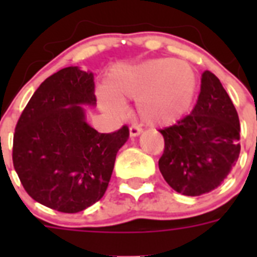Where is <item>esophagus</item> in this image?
I'll list each match as a JSON object with an SVG mask.
<instances>
[{"instance_id": "obj_1", "label": "esophagus", "mask_w": 257, "mask_h": 257, "mask_svg": "<svg viewBox=\"0 0 257 257\" xmlns=\"http://www.w3.org/2000/svg\"><path fill=\"white\" fill-rule=\"evenodd\" d=\"M141 132H143V129H141L139 125H132V126L129 128V135H131L132 137L139 136Z\"/></svg>"}]
</instances>
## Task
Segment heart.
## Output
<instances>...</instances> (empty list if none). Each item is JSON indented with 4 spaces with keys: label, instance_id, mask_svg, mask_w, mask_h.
Masks as SVG:
<instances>
[{
    "label": "heart",
    "instance_id": "obj_1",
    "mask_svg": "<svg viewBox=\"0 0 257 257\" xmlns=\"http://www.w3.org/2000/svg\"><path fill=\"white\" fill-rule=\"evenodd\" d=\"M108 89L117 100H139L137 110L147 124L165 126L189 110L199 89V73L187 61L155 58L114 69L108 78ZM115 99L104 94L102 104L114 109L120 105Z\"/></svg>",
    "mask_w": 257,
    "mask_h": 257
}]
</instances>
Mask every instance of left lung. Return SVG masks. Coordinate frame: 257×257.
Segmentation results:
<instances>
[{"label":"left lung","instance_id":"left-lung-1","mask_svg":"<svg viewBox=\"0 0 257 257\" xmlns=\"http://www.w3.org/2000/svg\"><path fill=\"white\" fill-rule=\"evenodd\" d=\"M164 152L159 168L165 181L185 196L213 191L240 155V121L232 100L215 74L205 70L191 114L160 129Z\"/></svg>","mask_w":257,"mask_h":257}]
</instances>
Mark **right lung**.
Returning <instances> with one entry per match:
<instances>
[{
  "mask_svg": "<svg viewBox=\"0 0 257 257\" xmlns=\"http://www.w3.org/2000/svg\"><path fill=\"white\" fill-rule=\"evenodd\" d=\"M93 73L68 66L34 92L16 125L13 165L28 195L64 213L84 211L104 196L126 125L98 133L81 105H94Z\"/></svg>",
  "mask_w": 257,
  "mask_h": 257,
  "instance_id": "obj_1",
  "label": "right lung"
}]
</instances>
